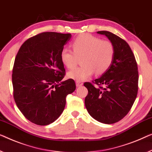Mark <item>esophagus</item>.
Here are the masks:
<instances>
[{
	"label": "esophagus",
	"mask_w": 152,
	"mask_h": 152,
	"mask_svg": "<svg viewBox=\"0 0 152 152\" xmlns=\"http://www.w3.org/2000/svg\"><path fill=\"white\" fill-rule=\"evenodd\" d=\"M76 86L77 87H80V86H82L83 85V83L82 81H79V80H77L76 82Z\"/></svg>",
	"instance_id": "obj_1"
}]
</instances>
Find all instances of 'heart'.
I'll return each instance as SVG.
<instances>
[{"label":"heart","mask_w":152,"mask_h":152,"mask_svg":"<svg viewBox=\"0 0 152 152\" xmlns=\"http://www.w3.org/2000/svg\"><path fill=\"white\" fill-rule=\"evenodd\" d=\"M73 51L66 48L61 52V60L65 67L72 69L81 58L83 65L74 68L67 74L76 80H83L96 71L102 74L109 68L115 57V46L111 42L102 40L91 34L79 35L72 43Z\"/></svg>","instance_id":"heart-1"}]
</instances>
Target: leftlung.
I'll use <instances>...</instances> for the list:
<instances>
[{
	"label": "left lung",
	"mask_w": 152,
	"mask_h": 152,
	"mask_svg": "<svg viewBox=\"0 0 152 152\" xmlns=\"http://www.w3.org/2000/svg\"><path fill=\"white\" fill-rule=\"evenodd\" d=\"M104 35L115 46V57L102 76L87 82L88 89L85 104L93 118L101 123L111 124L124 118L130 111L138 93L137 63L130 46L119 36L106 31Z\"/></svg>",
	"instance_id": "left-lung-1"
}]
</instances>
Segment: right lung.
Masks as SVG:
<instances>
[{
	"label": "right lung",
	"mask_w": 152,
	"mask_h": 152,
	"mask_svg": "<svg viewBox=\"0 0 152 152\" xmlns=\"http://www.w3.org/2000/svg\"><path fill=\"white\" fill-rule=\"evenodd\" d=\"M72 35L44 32L22 45L13 67V98L26 118L46 126L64 110L66 96L76 89L73 79L62 81L65 74L61 52Z\"/></svg>",
	"instance_id": "1"
}]
</instances>
